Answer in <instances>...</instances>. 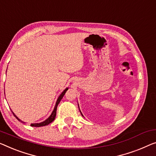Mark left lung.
I'll use <instances>...</instances> for the list:
<instances>
[{
  "instance_id": "obj_1",
  "label": "left lung",
  "mask_w": 156,
  "mask_h": 156,
  "mask_svg": "<svg viewBox=\"0 0 156 156\" xmlns=\"http://www.w3.org/2000/svg\"><path fill=\"white\" fill-rule=\"evenodd\" d=\"M78 108H79V105H78ZM79 110H80V108H79ZM80 113H81V111H80ZM81 115H83V114H82V113H81Z\"/></svg>"
}]
</instances>
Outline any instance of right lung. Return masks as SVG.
<instances>
[{"mask_svg":"<svg viewBox=\"0 0 156 156\" xmlns=\"http://www.w3.org/2000/svg\"><path fill=\"white\" fill-rule=\"evenodd\" d=\"M68 90H69V88L66 87V89H65V90H64V91L61 93V94L59 95V97H58L57 100V101H56V104H55L54 110L52 111V113H51V115H50V116H49V117L47 118V119H46L45 120H44V121L41 122H39V123H32V124H31V126H32V127H42V126H45V125H48L50 124V123L52 122L53 121V120H54L55 119V117H56V112H57V108L58 104H59V103L60 101H61L62 99L63 98L64 95L65 94V93H66V92ZM11 111H12V113H13L14 116H15V117L16 118H17V119L19 120V121L22 122H23V123H25L24 122H23L22 120H21L20 119V118H19L17 117V116L15 114V113H14V112H13L11 110Z\"/></svg>","mask_w":156,"mask_h":156,"instance_id":"add662e5","label":"right lung"}]
</instances>
